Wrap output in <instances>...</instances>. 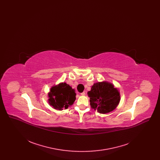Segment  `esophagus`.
Returning a JSON list of instances; mask_svg holds the SVG:
<instances>
[{"instance_id":"esophagus-1","label":"esophagus","mask_w":160,"mask_h":160,"mask_svg":"<svg viewBox=\"0 0 160 160\" xmlns=\"http://www.w3.org/2000/svg\"><path fill=\"white\" fill-rule=\"evenodd\" d=\"M80 94H81V95H82V96H84V95H85V92H83L81 93Z\"/></svg>"}]
</instances>
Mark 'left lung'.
I'll return each mask as SVG.
<instances>
[{"label": "left lung", "mask_w": 160, "mask_h": 160, "mask_svg": "<svg viewBox=\"0 0 160 160\" xmlns=\"http://www.w3.org/2000/svg\"><path fill=\"white\" fill-rule=\"evenodd\" d=\"M91 108L101 114L108 113L118 107L121 100L120 92L114 84L103 81L93 84L88 92Z\"/></svg>", "instance_id": "obj_1"}]
</instances>
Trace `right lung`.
<instances>
[{
	"label": "right lung",
	"mask_w": 160,
	"mask_h": 160,
	"mask_svg": "<svg viewBox=\"0 0 160 160\" xmlns=\"http://www.w3.org/2000/svg\"><path fill=\"white\" fill-rule=\"evenodd\" d=\"M75 90L66 83L53 86L48 93V102L54 109L62 110L72 106L76 99Z\"/></svg>",
	"instance_id": "right-lung-1"
}]
</instances>
